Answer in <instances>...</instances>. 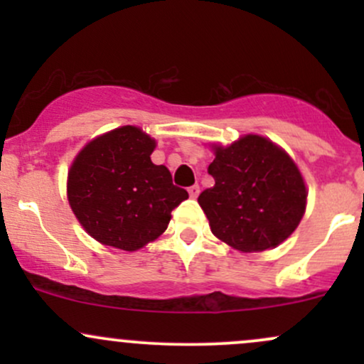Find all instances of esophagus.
Wrapping results in <instances>:
<instances>
[{"mask_svg": "<svg viewBox=\"0 0 364 364\" xmlns=\"http://www.w3.org/2000/svg\"><path fill=\"white\" fill-rule=\"evenodd\" d=\"M188 193H190L191 198H196V196H198V193H200V186L198 185L190 186V188H188Z\"/></svg>", "mask_w": 364, "mask_h": 364, "instance_id": "1", "label": "esophagus"}]
</instances>
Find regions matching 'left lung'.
I'll list each match as a JSON object with an SVG mask.
<instances>
[{"label": "left lung", "mask_w": 364, "mask_h": 364, "mask_svg": "<svg viewBox=\"0 0 364 364\" xmlns=\"http://www.w3.org/2000/svg\"><path fill=\"white\" fill-rule=\"evenodd\" d=\"M207 171L215 185L200 193L198 203L224 243L263 252L298 228L306 186L291 157L270 140L246 135L229 147H215Z\"/></svg>", "instance_id": "obj_1"}]
</instances>
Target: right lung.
Wrapping results in <instances>:
<instances>
[{
	"mask_svg": "<svg viewBox=\"0 0 364 364\" xmlns=\"http://www.w3.org/2000/svg\"><path fill=\"white\" fill-rule=\"evenodd\" d=\"M156 141L136 127H121L92 140L68 173L73 214L99 243L135 252L168 228L188 191L173 185L166 166L150 154Z\"/></svg>",
	"mask_w": 364,
	"mask_h": 364,
	"instance_id": "1",
	"label": "right lung"
}]
</instances>
